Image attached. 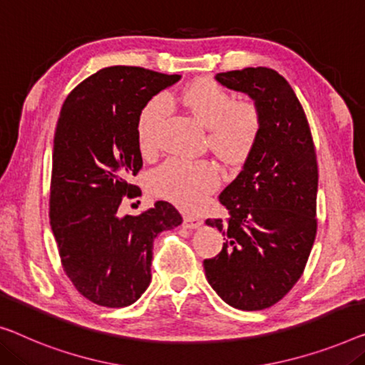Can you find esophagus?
<instances>
[{
  "instance_id": "34e87169",
  "label": "esophagus",
  "mask_w": 365,
  "mask_h": 365,
  "mask_svg": "<svg viewBox=\"0 0 365 365\" xmlns=\"http://www.w3.org/2000/svg\"><path fill=\"white\" fill-rule=\"evenodd\" d=\"M200 225H202V220L200 219L194 217V215H184V227H186V229L194 230V229H199Z\"/></svg>"
}]
</instances>
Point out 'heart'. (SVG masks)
Instances as JSON below:
<instances>
[{"label": "heart", "instance_id": "1", "mask_svg": "<svg viewBox=\"0 0 365 365\" xmlns=\"http://www.w3.org/2000/svg\"><path fill=\"white\" fill-rule=\"evenodd\" d=\"M192 117L209 128V146L220 160L239 165L255 146L260 117L252 103H235L232 95L207 78L192 82L181 95ZM171 112L166 97L153 98L140 118V143L143 151H155L161 126ZM217 184V171L207 161L168 160L151 176L158 195L184 209H197Z\"/></svg>", "mask_w": 365, "mask_h": 365}]
</instances>
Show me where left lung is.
Here are the masks:
<instances>
[{
  "label": "left lung",
  "instance_id": "left-lung-1",
  "mask_svg": "<svg viewBox=\"0 0 365 365\" xmlns=\"http://www.w3.org/2000/svg\"><path fill=\"white\" fill-rule=\"evenodd\" d=\"M215 81L253 100L260 131L239 176L219 195L230 217L205 220L225 242L217 257L204 260V272L232 308L260 311L297 284L314 244V143L297 93L277 71L247 67Z\"/></svg>",
  "mask_w": 365,
  "mask_h": 365
}]
</instances>
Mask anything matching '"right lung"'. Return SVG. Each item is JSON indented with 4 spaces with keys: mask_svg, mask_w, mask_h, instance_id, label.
Instances as JSON below:
<instances>
[{
    "mask_svg": "<svg viewBox=\"0 0 365 365\" xmlns=\"http://www.w3.org/2000/svg\"><path fill=\"white\" fill-rule=\"evenodd\" d=\"M181 81L141 67L113 66L66 98L54 135L49 215L62 267L77 292L107 308L133 304L151 283L153 242L181 225L166 200L140 215L118 212L143 166L140 117L148 102Z\"/></svg>",
    "mask_w": 365,
    "mask_h": 365,
    "instance_id": "right-lung-1",
    "label": "right lung"
}]
</instances>
